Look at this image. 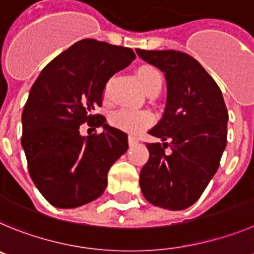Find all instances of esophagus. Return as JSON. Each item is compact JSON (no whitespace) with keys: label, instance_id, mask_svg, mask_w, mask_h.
Wrapping results in <instances>:
<instances>
[{"label":"esophagus","instance_id":"1","mask_svg":"<svg viewBox=\"0 0 254 254\" xmlns=\"http://www.w3.org/2000/svg\"><path fill=\"white\" fill-rule=\"evenodd\" d=\"M136 141H138V140H136L134 136H131V135L129 136V145H134V144H136Z\"/></svg>","mask_w":254,"mask_h":254}]
</instances>
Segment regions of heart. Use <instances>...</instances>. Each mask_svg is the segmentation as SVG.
<instances>
[{
  "label": "heart",
  "instance_id": "heart-1",
  "mask_svg": "<svg viewBox=\"0 0 254 254\" xmlns=\"http://www.w3.org/2000/svg\"><path fill=\"white\" fill-rule=\"evenodd\" d=\"M136 77L147 93L154 88H161L162 81H163L162 73L159 72L158 68H155L152 64H143L138 67ZM107 88H109V84L105 88V93H107ZM152 122L153 116L148 111H136L129 110V109L116 111L110 118V123L114 127L130 134H139L145 127H149Z\"/></svg>",
  "mask_w": 254,
  "mask_h": 254
}]
</instances>
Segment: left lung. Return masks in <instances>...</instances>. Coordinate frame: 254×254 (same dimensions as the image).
I'll return each instance as SVG.
<instances>
[{"mask_svg":"<svg viewBox=\"0 0 254 254\" xmlns=\"http://www.w3.org/2000/svg\"><path fill=\"white\" fill-rule=\"evenodd\" d=\"M136 54L161 69L167 83L164 113L148 131L163 143H147L149 159L140 171L141 192L154 206L187 209L219 168L227 147V106L216 82L189 54L143 49Z\"/></svg>","mask_w":254,"mask_h":254,"instance_id":"1","label":"left lung"}]
</instances>
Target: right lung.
<instances>
[{
  "mask_svg": "<svg viewBox=\"0 0 254 254\" xmlns=\"http://www.w3.org/2000/svg\"><path fill=\"white\" fill-rule=\"evenodd\" d=\"M135 59L130 48L83 39L40 72L22 111L29 173L48 202L73 209L96 200L107 172L127 150V135L95 114L107 81ZM84 122L103 132L82 137Z\"/></svg>",
  "mask_w": 254,
  "mask_h": 254,
  "instance_id": "obj_1",
  "label": "right lung"
}]
</instances>
